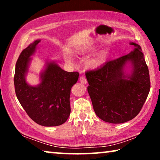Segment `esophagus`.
<instances>
[{
    "instance_id": "34e87169",
    "label": "esophagus",
    "mask_w": 160,
    "mask_h": 160,
    "mask_svg": "<svg viewBox=\"0 0 160 160\" xmlns=\"http://www.w3.org/2000/svg\"><path fill=\"white\" fill-rule=\"evenodd\" d=\"M79 80H80V82H81L83 84H86L87 82H88V80H87L85 76H81Z\"/></svg>"
}]
</instances>
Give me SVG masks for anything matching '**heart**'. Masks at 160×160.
I'll list each match as a JSON object with an SVG mask.
<instances>
[{"mask_svg": "<svg viewBox=\"0 0 160 160\" xmlns=\"http://www.w3.org/2000/svg\"><path fill=\"white\" fill-rule=\"evenodd\" d=\"M67 59L68 61H70V57H68ZM103 61H104V58H103V57L99 58L98 59H97V60H94V61H92L91 62V65L92 66H98V65H99L100 63H102V62H103Z\"/></svg>", "mask_w": 160, "mask_h": 160, "instance_id": "b5f03b06", "label": "heart"}]
</instances>
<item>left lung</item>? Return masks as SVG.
<instances>
[{"label": "left lung", "instance_id": "8db88e82", "mask_svg": "<svg viewBox=\"0 0 160 160\" xmlns=\"http://www.w3.org/2000/svg\"><path fill=\"white\" fill-rule=\"evenodd\" d=\"M130 44L134 46V51L85 73L94 112L108 123H123L134 118L150 90V74L141 47L133 42ZM128 62L133 65L129 77L123 72Z\"/></svg>", "mask_w": 160, "mask_h": 160}]
</instances>
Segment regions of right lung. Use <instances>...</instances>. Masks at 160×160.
I'll return each instance as SVG.
<instances>
[{"label": "right lung", "instance_id": "1", "mask_svg": "<svg viewBox=\"0 0 160 160\" xmlns=\"http://www.w3.org/2000/svg\"><path fill=\"white\" fill-rule=\"evenodd\" d=\"M40 42L34 41L19 56L14 76L15 94L34 122L44 126H57L69 117L70 90L77 82L79 72L65 71L55 63H49L41 75V83L37 87L29 86L25 79V73L30 56Z\"/></svg>", "mask_w": 160, "mask_h": 160}]
</instances>
